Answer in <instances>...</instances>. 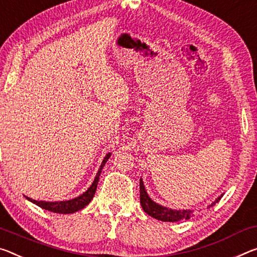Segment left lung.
<instances>
[{
	"instance_id": "1",
	"label": "left lung",
	"mask_w": 257,
	"mask_h": 257,
	"mask_svg": "<svg viewBox=\"0 0 257 257\" xmlns=\"http://www.w3.org/2000/svg\"><path fill=\"white\" fill-rule=\"evenodd\" d=\"M140 198H141V205L142 208L145 211L146 214L150 215L151 217L157 218L159 221L162 222H178L182 221V219H189L193 215V210L191 209H172V208H167L165 206H161L157 203L156 201H153L152 199L149 197L148 192H146L145 186H144V182L143 180H140ZM223 197V194L219 195L218 198H216L213 203L207 207V208H210L213 207L215 203L218 202L221 200V198Z\"/></svg>"
}]
</instances>
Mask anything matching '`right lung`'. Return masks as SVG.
Instances as JSON below:
<instances>
[{"label":"right lung","instance_id":"obj_1","mask_svg":"<svg viewBox=\"0 0 257 257\" xmlns=\"http://www.w3.org/2000/svg\"><path fill=\"white\" fill-rule=\"evenodd\" d=\"M112 153H107L106 156L104 157V160L101 161V165L99 167L98 172L96 174L95 180H93L92 184L90 187L83 192L79 197H76L74 199H71V200H65V201H42V200H34V199H31L25 195V198L28 201L35 203L36 206L41 207V208L49 210V211H54V213H58V214H72L75 213L77 210L83 209L85 206L89 205V202L92 200L93 195L96 193V189H97V184H98L99 181V176L101 174V169L104 168L105 164H106L107 160L111 157Z\"/></svg>","mask_w":257,"mask_h":257}]
</instances>
